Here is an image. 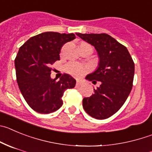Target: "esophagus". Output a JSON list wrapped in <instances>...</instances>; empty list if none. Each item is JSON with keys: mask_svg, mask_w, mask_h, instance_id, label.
Instances as JSON below:
<instances>
[{"mask_svg": "<svg viewBox=\"0 0 152 152\" xmlns=\"http://www.w3.org/2000/svg\"><path fill=\"white\" fill-rule=\"evenodd\" d=\"M81 83H82V82L80 81V80H77L76 85H77V86H80V85H81Z\"/></svg>", "mask_w": 152, "mask_h": 152, "instance_id": "1", "label": "esophagus"}]
</instances>
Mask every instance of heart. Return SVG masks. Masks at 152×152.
Returning a JSON list of instances; mask_svg holds the SVG:
<instances>
[{
	"label": "heart",
	"instance_id": "1",
	"mask_svg": "<svg viewBox=\"0 0 152 152\" xmlns=\"http://www.w3.org/2000/svg\"><path fill=\"white\" fill-rule=\"evenodd\" d=\"M88 68L77 62H70L65 65V71L75 77H80L85 73Z\"/></svg>",
	"mask_w": 152,
	"mask_h": 152
}]
</instances>
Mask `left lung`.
Returning <instances> with one entry per match:
<instances>
[{"instance_id":"1","label":"left lung","mask_w":152,"mask_h":152,"mask_svg":"<svg viewBox=\"0 0 152 152\" xmlns=\"http://www.w3.org/2000/svg\"><path fill=\"white\" fill-rule=\"evenodd\" d=\"M77 35L95 47L98 67L87 75L93 83L100 81L94 94L83 98V109L96 119H106L115 114L130 95L133 87L135 65L126 47L107 34Z\"/></svg>"}]
</instances>
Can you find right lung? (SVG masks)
Instances as JSON below:
<instances>
[{
	"label": "right lung",
	"mask_w": 152,
	"mask_h": 152,
	"mask_svg": "<svg viewBox=\"0 0 152 152\" xmlns=\"http://www.w3.org/2000/svg\"><path fill=\"white\" fill-rule=\"evenodd\" d=\"M76 38L73 33L47 31L28 39L19 48L15 59L16 80L29 106L41 114L56 111L62 105L67 89L74 88L75 78L64 74L59 81L51 78V65L59 60L61 48Z\"/></svg>",
	"instance_id": "obj_1"
}]
</instances>
